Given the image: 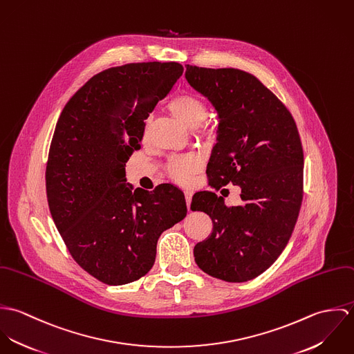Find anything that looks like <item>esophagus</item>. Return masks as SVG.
<instances>
[{"label":"esophagus","mask_w":354,"mask_h":354,"mask_svg":"<svg viewBox=\"0 0 354 354\" xmlns=\"http://www.w3.org/2000/svg\"><path fill=\"white\" fill-rule=\"evenodd\" d=\"M191 199H192V191H185V201H187L188 208H189V204H191Z\"/></svg>","instance_id":"obj_1"}]
</instances>
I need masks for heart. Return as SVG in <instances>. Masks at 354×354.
I'll use <instances>...</instances> for the list:
<instances>
[{
	"label": "heart",
	"instance_id": "1",
	"mask_svg": "<svg viewBox=\"0 0 354 354\" xmlns=\"http://www.w3.org/2000/svg\"><path fill=\"white\" fill-rule=\"evenodd\" d=\"M173 114L187 127L195 128L207 118L208 109L201 97L195 94H181L170 102ZM199 167V160L195 156L173 158L169 163L170 174L180 183H187L192 173Z\"/></svg>",
	"mask_w": 354,
	"mask_h": 354
}]
</instances>
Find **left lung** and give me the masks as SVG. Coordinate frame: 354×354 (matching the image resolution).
Returning a JSON list of instances; mask_svg holds the SVG:
<instances>
[{
	"label": "left lung",
	"mask_w": 354,
	"mask_h": 354,
	"mask_svg": "<svg viewBox=\"0 0 354 354\" xmlns=\"http://www.w3.org/2000/svg\"><path fill=\"white\" fill-rule=\"evenodd\" d=\"M185 79L218 114L216 143L207 163L209 185H239L243 201L226 207L211 191L194 195L191 209L212 219V233L195 245V261L214 278L247 282L278 259L299 218L300 135L285 104L248 72L187 65Z\"/></svg>",
	"instance_id": "8db88e82"
}]
</instances>
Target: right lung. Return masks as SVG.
<instances>
[{
    "label": "right lung",
    "instance_id": "obj_1",
    "mask_svg": "<svg viewBox=\"0 0 354 354\" xmlns=\"http://www.w3.org/2000/svg\"><path fill=\"white\" fill-rule=\"evenodd\" d=\"M178 62H138L93 76L65 104L46 166L51 218L76 263L118 286L146 275L159 236L187 215L173 184L153 191L127 183L145 120L183 75Z\"/></svg>",
    "mask_w": 354,
    "mask_h": 354
}]
</instances>
